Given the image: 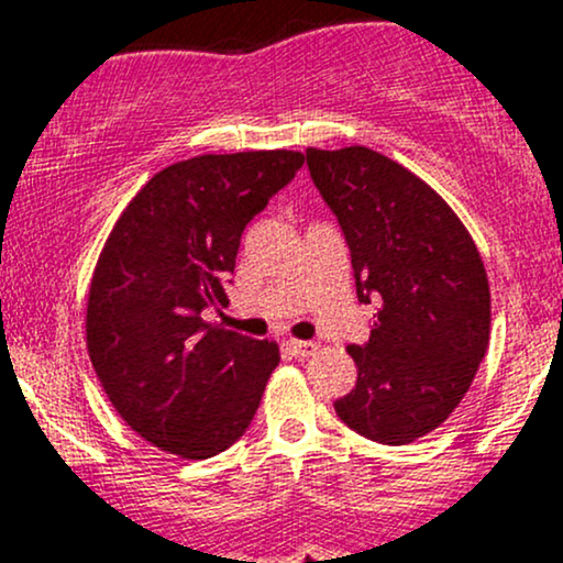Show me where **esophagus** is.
Segmentation results:
<instances>
[{
  "label": "esophagus",
  "instance_id": "obj_1",
  "mask_svg": "<svg viewBox=\"0 0 563 563\" xmlns=\"http://www.w3.org/2000/svg\"><path fill=\"white\" fill-rule=\"evenodd\" d=\"M288 352L296 354V357H309V354L318 352V344L314 341H299V339H288L286 341Z\"/></svg>",
  "mask_w": 563,
  "mask_h": 563
}]
</instances>
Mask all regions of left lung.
Segmentation results:
<instances>
[{"instance_id": "1", "label": "left lung", "mask_w": 563, "mask_h": 563, "mask_svg": "<svg viewBox=\"0 0 563 563\" xmlns=\"http://www.w3.org/2000/svg\"><path fill=\"white\" fill-rule=\"evenodd\" d=\"M339 219L354 286L378 303L365 346H346L357 384L335 399L349 429L407 444L450 418L489 344V283L455 211L421 177L371 147L307 151Z\"/></svg>"}]
</instances>
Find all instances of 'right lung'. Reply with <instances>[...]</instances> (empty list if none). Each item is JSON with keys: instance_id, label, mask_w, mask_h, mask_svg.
<instances>
[{"instance_id": "right-lung-1", "label": "right lung", "mask_w": 563, "mask_h": 563, "mask_svg": "<svg viewBox=\"0 0 563 563\" xmlns=\"http://www.w3.org/2000/svg\"><path fill=\"white\" fill-rule=\"evenodd\" d=\"M303 156L251 151L166 166L129 200L97 260L87 349L102 389L142 439L187 461L224 452L254 421L275 341L209 325L241 235Z\"/></svg>"}]
</instances>
